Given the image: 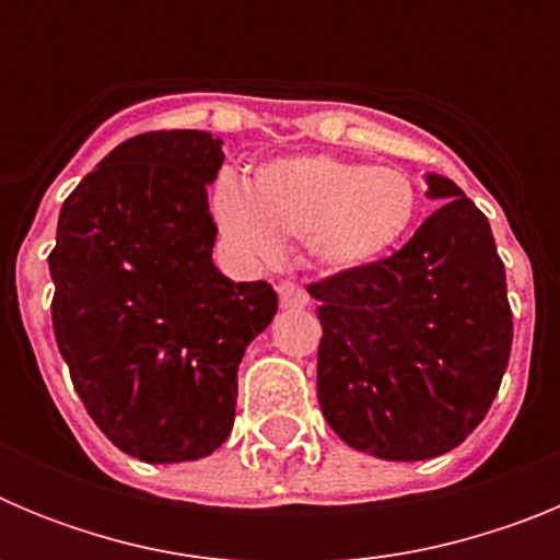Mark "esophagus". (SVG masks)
<instances>
[{"mask_svg": "<svg viewBox=\"0 0 560 560\" xmlns=\"http://www.w3.org/2000/svg\"><path fill=\"white\" fill-rule=\"evenodd\" d=\"M277 294H280V305L283 308H305L308 305V294H305L303 285L291 283V280H283Z\"/></svg>", "mask_w": 560, "mask_h": 560, "instance_id": "1", "label": "esophagus"}]
</instances>
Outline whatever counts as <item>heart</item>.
I'll return each mask as SVG.
<instances>
[{"instance_id":"obj_1","label":"heart","mask_w":560,"mask_h":560,"mask_svg":"<svg viewBox=\"0 0 560 560\" xmlns=\"http://www.w3.org/2000/svg\"><path fill=\"white\" fill-rule=\"evenodd\" d=\"M418 190L398 167L336 156H289L260 167L252 190L221 179L212 212L221 232L249 257L269 260L280 237L308 241L311 255L336 271L387 255L409 230Z\"/></svg>"}]
</instances>
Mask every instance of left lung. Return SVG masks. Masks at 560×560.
<instances>
[{"instance_id":"left-lung-1","label":"left lung","mask_w":560,"mask_h":560,"mask_svg":"<svg viewBox=\"0 0 560 560\" xmlns=\"http://www.w3.org/2000/svg\"><path fill=\"white\" fill-rule=\"evenodd\" d=\"M407 244L308 285L323 323L316 395L348 446L415 463L452 452L491 409L513 314L493 232L452 179Z\"/></svg>"}]
</instances>
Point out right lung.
Returning a JSON list of instances; mask_svg holds the SVG:
<instances>
[{
	"label": "right lung",
	"mask_w": 560,
	"mask_h": 560,
	"mask_svg": "<svg viewBox=\"0 0 560 560\" xmlns=\"http://www.w3.org/2000/svg\"><path fill=\"white\" fill-rule=\"evenodd\" d=\"M224 162L207 131L120 142L58 215L52 330L89 418L142 463H190L230 438L237 364L277 314L266 280L212 264L207 185Z\"/></svg>",
	"instance_id": "right-lung-1"
}]
</instances>
